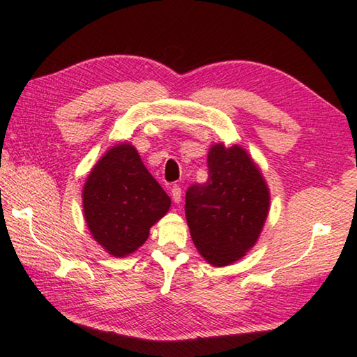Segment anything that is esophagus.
<instances>
[{"mask_svg": "<svg viewBox=\"0 0 357 357\" xmlns=\"http://www.w3.org/2000/svg\"><path fill=\"white\" fill-rule=\"evenodd\" d=\"M170 193H172V198H173L174 203H179L181 195H183V190H181V187L179 185H173Z\"/></svg>", "mask_w": 357, "mask_h": 357, "instance_id": "1", "label": "esophagus"}]
</instances>
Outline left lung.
<instances>
[{"label":"left lung","instance_id":"obj_1","mask_svg":"<svg viewBox=\"0 0 357 357\" xmlns=\"http://www.w3.org/2000/svg\"><path fill=\"white\" fill-rule=\"evenodd\" d=\"M209 178L185 193V218L199 255L213 267L245 256L257 242L270 209L267 183L242 146L213 145Z\"/></svg>","mask_w":357,"mask_h":357}]
</instances>
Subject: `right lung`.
Returning <instances> with one entry per match:
<instances>
[{
    "instance_id": "add662e5",
    "label": "right lung",
    "mask_w": 357,
    "mask_h": 357,
    "mask_svg": "<svg viewBox=\"0 0 357 357\" xmlns=\"http://www.w3.org/2000/svg\"><path fill=\"white\" fill-rule=\"evenodd\" d=\"M170 204V197L129 144L106 151L82 189L89 229L115 257H125L144 245L150 228L165 215Z\"/></svg>"
}]
</instances>
